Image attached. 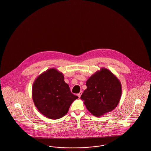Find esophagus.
I'll return each instance as SVG.
<instances>
[{"label": "esophagus", "mask_w": 151, "mask_h": 151, "mask_svg": "<svg viewBox=\"0 0 151 151\" xmlns=\"http://www.w3.org/2000/svg\"><path fill=\"white\" fill-rule=\"evenodd\" d=\"M82 91H81L80 92L77 94V95H78V96L79 97H80L81 96V94H82Z\"/></svg>", "instance_id": "34e87169"}]
</instances>
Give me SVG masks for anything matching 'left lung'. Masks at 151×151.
<instances>
[{"mask_svg": "<svg viewBox=\"0 0 151 151\" xmlns=\"http://www.w3.org/2000/svg\"><path fill=\"white\" fill-rule=\"evenodd\" d=\"M81 96L88 110L96 117L113 111L120 100L122 88L119 79L107 69L101 68L86 83Z\"/></svg>", "mask_w": 151, "mask_h": 151, "instance_id": "obj_1", "label": "left lung"}]
</instances>
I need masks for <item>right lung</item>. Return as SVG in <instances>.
Segmentation results:
<instances>
[{
  "label": "right lung",
  "mask_w": 151,
  "mask_h": 151,
  "mask_svg": "<svg viewBox=\"0 0 151 151\" xmlns=\"http://www.w3.org/2000/svg\"><path fill=\"white\" fill-rule=\"evenodd\" d=\"M34 103L40 113L50 119L63 117L72 102L78 98L71 93L62 73L50 69L40 75L32 87Z\"/></svg>",
  "instance_id": "obj_1"
}]
</instances>
